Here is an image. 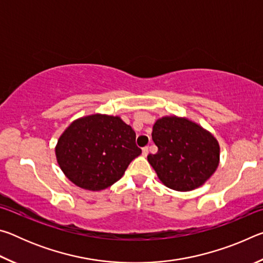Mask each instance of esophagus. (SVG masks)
I'll return each instance as SVG.
<instances>
[{"instance_id": "34e87169", "label": "esophagus", "mask_w": 263, "mask_h": 263, "mask_svg": "<svg viewBox=\"0 0 263 263\" xmlns=\"http://www.w3.org/2000/svg\"><path fill=\"white\" fill-rule=\"evenodd\" d=\"M147 154H148V147L142 148V155H144V157H147Z\"/></svg>"}]
</instances>
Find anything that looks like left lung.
<instances>
[{
  "instance_id": "obj_1",
  "label": "left lung",
  "mask_w": 263,
  "mask_h": 263,
  "mask_svg": "<svg viewBox=\"0 0 263 263\" xmlns=\"http://www.w3.org/2000/svg\"><path fill=\"white\" fill-rule=\"evenodd\" d=\"M158 152L147 160L162 183L173 190H194L219 164V144L210 132L186 118L166 116L153 125Z\"/></svg>"
}]
</instances>
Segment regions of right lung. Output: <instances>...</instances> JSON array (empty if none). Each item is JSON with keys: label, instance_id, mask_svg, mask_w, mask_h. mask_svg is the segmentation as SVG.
<instances>
[{"label": "right lung", "instance_id": "add662e5", "mask_svg": "<svg viewBox=\"0 0 263 263\" xmlns=\"http://www.w3.org/2000/svg\"><path fill=\"white\" fill-rule=\"evenodd\" d=\"M140 154L132 127L118 116L101 114L74 121L55 146L57 161L67 179L92 191L112 185Z\"/></svg>", "mask_w": 263, "mask_h": 263}]
</instances>
